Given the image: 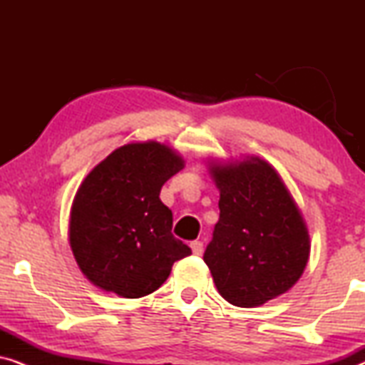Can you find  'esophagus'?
Segmentation results:
<instances>
[{
    "mask_svg": "<svg viewBox=\"0 0 365 365\" xmlns=\"http://www.w3.org/2000/svg\"><path fill=\"white\" fill-rule=\"evenodd\" d=\"M191 249H192V252L196 254V256H201L204 246H202L201 241H192V242H191Z\"/></svg>",
    "mask_w": 365,
    "mask_h": 365,
    "instance_id": "1",
    "label": "esophagus"
}]
</instances>
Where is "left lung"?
<instances>
[{"instance_id":"left-lung-1","label":"left lung","mask_w":365,"mask_h":365,"mask_svg":"<svg viewBox=\"0 0 365 365\" xmlns=\"http://www.w3.org/2000/svg\"><path fill=\"white\" fill-rule=\"evenodd\" d=\"M219 189V221L204 262L221 296L237 307H257L287 292L311 252L297 204L276 169L251 156L211 163Z\"/></svg>"}]
</instances>
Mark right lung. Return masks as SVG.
<instances>
[{
    "mask_svg": "<svg viewBox=\"0 0 365 365\" xmlns=\"http://www.w3.org/2000/svg\"><path fill=\"white\" fill-rule=\"evenodd\" d=\"M182 168L174 149L146 141L114 149L88 174L71 206L69 246L94 286L128 299L148 296L191 254L173 236V212L159 199Z\"/></svg>",
    "mask_w": 365,
    "mask_h": 365,
    "instance_id": "1",
    "label": "right lung"
}]
</instances>
